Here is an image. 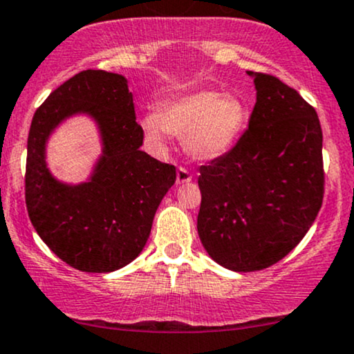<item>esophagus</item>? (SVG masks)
I'll return each mask as SVG.
<instances>
[{"instance_id":"1","label":"esophagus","mask_w":354,"mask_h":354,"mask_svg":"<svg viewBox=\"0 0 354 354\" xmlns=\"http://www.w3.org/2000/svg\"><path fill=\"white\" fill-rule=\"evenodd\" d=\"M192 180V174L187 171L186 168L180 167L176 171V183L178 185H185V183H189Z\"/></svg>"}]
</instances>
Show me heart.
Here are the masks:
<instances>
[{"label":"heart","mask_w":354,"mask_h":354,"mask_svg":"<svg viewBox=\"0 0 354 354\" xmlns=\"http://www.w3.org/2000/svg\"><path fill=\"white\" fill-rule=\"evenodd\" d=\"M245 120L247 107L236 96L199 91L165 102L158 113L142 119V129L147 138L158 145L168 132L185 136L187 151L207 162L232 149Z\"/></svg>","instance_id":"obj_1"}]
</instances>
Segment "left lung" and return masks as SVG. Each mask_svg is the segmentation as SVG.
I'll return each instance as SVG.
<instances>
[{"label": "left lung", "mask_w": 354, "mask_h": 354, "mask_svg": "<svg viewBox=\"0 0 354 354\" xmlns=\"http://www.w3.org/2000/svg\"><path fill=\"white\" fill-rule=\"evenodd\" d=\"M257 104L232 149L199 168L198 234L227 270H265L297 247L325 191L322 127L294 88L253 73Z\"/></svg>", "instance_id": "1"}]
</instances>
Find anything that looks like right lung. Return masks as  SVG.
Instances as JSON below:
<instances>
[{"label": "right lung", "instance_id": "obj_1", "mask_svg": "<svg viewBox=\"0 0 354 354\" xmlns=\"http://www.w3.org/2000/svg\"><path fill=\"white\" fill-rule=\"evenodd\" d=\"M75 113L97 120L103 155L86 183L57 182L45 163L53 129ZM132 93L122 75L84 70L50 93L35 111L28 137L26 205L44 243L84 272H111L133 261L149 240L176 168L140 150Z\"/></svg>", "mask_w": 354, "mask_h": 354}]
</instances>
